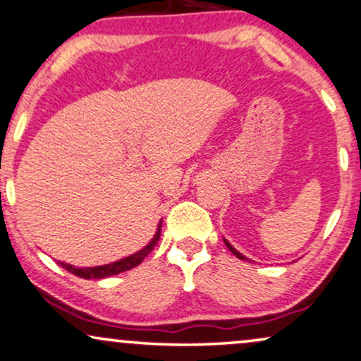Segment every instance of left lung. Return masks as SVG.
I'll list each match as a JSON object with an SVG mask.
<instances>
[{
    "instance_id": "8db88e82",
    "label": "left lung",
    "mask_w": 361,
    "mask_h": 361,
    "mask_svg": "<svg viewBox=\"0 0 361 361\" xmlns=\"http://www.w3.org/2000/svg\"><path fill=\"white\" fill-rule=\"evenodd\" d=\"M224 243H226V246H228V247H229V251H231V252H233V255H234L235 257H239V259H244V261H246V257H244V256L241 255V252H239V251H238V249H234L233 246H231V244H229L228 241H226V239H224Z\"/></svg>"
}]
</instances>
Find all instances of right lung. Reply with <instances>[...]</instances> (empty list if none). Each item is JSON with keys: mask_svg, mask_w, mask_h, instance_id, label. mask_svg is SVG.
I'll return each mask as SVG.
<instances>
[{"mask_svg": "<svg viewBox=\"0 0 361 361\" xmlns=\"http://www.w3.org/2000/svg\"><path fill=\"white\" fill-rule=\"evenodd\" d=\"M162 226V224H160ZM160 226L157 229V233H155L154 239L150 241L147 246L142 249V251L135 252V255L128 256V257H123V259H120L117 262H112V264H105V266H95V268H75L72 264H66V262H58V264L61 266V268H65L66 271H70V273L75 274V276H80V278H85V279H102V278H106V276H114V274H118V273H123V271H128L132 268H135V266H139L142 261L145 259L147 255H150V251H152L155 244H157L159 238H160Z\"/></svg>", "mask_w": 361, "mask_h": 361, "instance_id": "add662e5", "label": "right lung"}]
</instances>
